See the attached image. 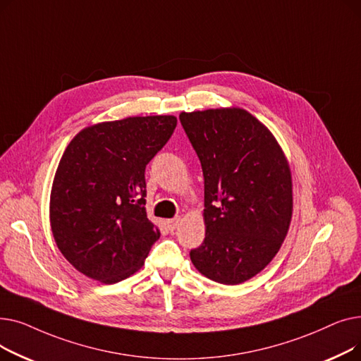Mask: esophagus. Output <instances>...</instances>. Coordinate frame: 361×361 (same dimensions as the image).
<instances>
[{
    "instance_id": "esophagus-1",
    "label": "esophagus",
    "mask_w": 361,
    "mask_h": 361,
    "mask_svg": "<svg viewBox=\"0 0 361 361\" xmlns=\"http://www.w3.org/2000/svg\"><path fill=\"white\" fill-rule=\"evenodd\" d=\"M180 221H181L180 216H174V218H171V219H166V221H165V225L168 226L169 231H174V230L177 228V226H178Z\"/></svg>"
}]
</instances>
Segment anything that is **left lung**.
<instances>
[{"label":"left lung","instance_id":"left-lung-1","mask_svg":"<svg viewBox=\"0 0 361 361\" xmlns=\"http://www.w3.org/2000/svg\"><path fill=\"white\" fill-rule=\"evenodd\" d=\"M180 121L204 178L206 234L190 259L202 275L235 286L264 269L288 233L287 158L272 133L241 108L181 112Z\"/></svg>","mask_w":361,"mask_h":361}]
</instances>
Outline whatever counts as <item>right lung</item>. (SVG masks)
<instances>
[{
    "label": "right lung",
    "instance_id": "obj_1",
    "mask_svg": "<svg viewBox=\"0 0 361 361\" xmlns=\"http://www.w3.org/2000/svg\"><path fill=\"white\" fill-rule=\"evenodd\" d=\"M174 116L128 117L83 128L52 183L49 219L63 256L83 275L116 283L139 271L159 230L146 215L145 169Z\"/></svg>",
    "mask_w": 361,
    "mask_h": 361
}]
</instances>
